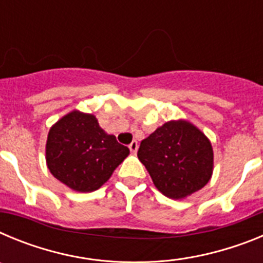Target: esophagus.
Here are the masks:
<instances>
[{
  "label": "esophagus",
  "instance_id": "esophagus-1",
  "mask_svg": "<svg viewBox=\"0 0 263 263\" xmlns=\"http://www.w3.org/2000/svg\"><path fill=\"white\" fill-rule=\"evenodd\" d=\"M129 148H130V152L133 153V154H136L137 150H138V142H137V141H133V142L129 145Z\"/></svg>",
  "mask_w": 263,
  "mask_h": 263
}]
</instances>
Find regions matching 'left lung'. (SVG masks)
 Returning <instances> with one entry per match:
<instances>
[{
    "label": "left lung",
    "instance_id": "1",
    "mask_svg": "<svg viewBox=\"0 0 263 263\" xmlns=\"http://www.w3.org/2000/svg\"><path fill=\"white\" fill-rule=\"evenodd\" d=\"M138 159L158 191L183 199L210 182L213 150L201 130L184 120L168 121L141 142Z\"/></svg>",
    "mask_w": 263,
    "mask_h": 263
}]
</instances>
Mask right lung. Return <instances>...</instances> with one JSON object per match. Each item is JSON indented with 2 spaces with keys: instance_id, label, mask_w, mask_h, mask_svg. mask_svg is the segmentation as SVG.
Instances as JSON below:
<instances>
[{
  "instance_id": "obj_1",
  "label": "right lung",
  "mask_w": 263,
  "mask_h": 263,
  "mask_svg": "<svg viewBox=\"0 0 263 263\" xmlns=\"http://www.w3.org/2000/svg\"><path fill=\"white\" fill-rule=\"evenodd\" d=\"M129 148L105 133L93 115L69 111L52 125L46 143V162L50 173L73 191L99 190Z\"/></svg>"
}]
</instances>
